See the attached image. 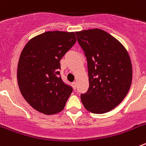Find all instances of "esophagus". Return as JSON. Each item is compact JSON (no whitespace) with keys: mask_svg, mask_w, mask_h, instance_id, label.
Wrapping results in <instances>:
<instances>
[{"mask_svg":"<svg viewBox=\"0 0 146 146\" xmlns=\"http://www.w3.org/2000/svg\"><path fill=\"white\" fill-rule=\"evenodd\" d=\"M72 87H73V88L75 90L76 89V87H77V82H72Z\"/></svg>","mask_w":146,"mask_h":146,"instance_id":"1","label":"esophagus"}]
</instances>
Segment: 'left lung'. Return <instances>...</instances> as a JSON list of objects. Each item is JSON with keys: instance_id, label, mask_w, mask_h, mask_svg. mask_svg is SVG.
<instances>
[{"instance_id": "8db88e82", "label": "left lung", "mask_w": 146, "mask_h": 146, "mask_svg": "<svg viewBox=\"0 0 146 146\" xmlns=\"http://www.w3.org/2000/svg\"><path fill=\"white\" fill-rule=\"evenodd\" d=\"M88 61L89 88L80 99L88 111L108 113L123 101L131 84L129 55L118 39L102 29L76 32Z\"/></svg>"}]
</instances>
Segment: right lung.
Returning a JSON list of instances; mask_svg holds the SVG:
<instances>
[{
	"label": "right lung",
	"mask_w": 146,
	"mask_h": 146,
	"mask_svg": "<svg viewBox=\"0 0 146 146\" xmlns=\"http://www.w3.org/2000/svg\"><path fill=\"white\" fill-rule=\"evenodd\" d=\"M74 32L55 31L29 40L20 54L17 82L27 102L45 115L60 113L72 92L58 76L60 60L75 44Z\"/></svg>",
	"instance_id": "obj_1"
}]
</instances>
